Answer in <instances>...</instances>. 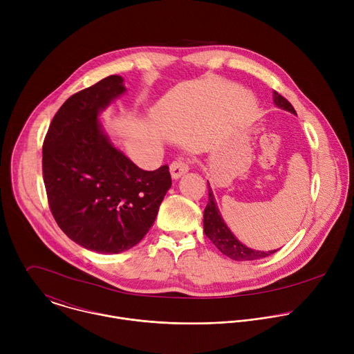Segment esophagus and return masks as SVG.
<instances>
[{"mask_svg": "<svg viewBox=\"0 0 354 354\" xmlns=\"http://www.w3.org/2000/svg\"><path fill=\"white\" fill-rule=\"evenodd\" d=\"M169 171H171V175L174 179H179L182 175H185L189 171V164L183 160H176L171 164Z\"/></svg>", "mask_w": 354, "mask_h": 354, "instance_id": "34e87169", "label": "esophagus"}]
</instances>
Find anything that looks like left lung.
<instances>
[{
    "mask_svg": "<svg viewBox=\"0 0 354 354\" xmlns=\"http://www.w3.org/2000/svg\"><path fill=\"white\" fill-rule=\"evenodd\" d=\"M273 100L279 108H281L284 111H288V112L295 115V111H294L292 105L288 102V100L284 96H281L276 91H273ZM207 186H209V201H207V206H206L205 214H203V228H205L206 236L217 246V249L221 252V254L231 258L232 261L245 262V261L263 259L266 257L273 255L274 252L279 250L277 249V250L262 252V250L250 249V248L245 246L243 243H241L232 235V232L228 230L224 220L221 218L218 207H217L216 201H214L212 187H210V185H207Z\"/></svg>",
    "mask_w": 354,
    "mask_h": 354,
    "instance_id": "8db88e82",
    "label": "left lung"
}]
</instances>
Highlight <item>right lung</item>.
<instances>
[{
    "instance_id": "obj_1",
    "label": "right lung",
    "mask_w": 354,
    "mask_h": 354,
    "mask_svg": "<svg viewBox=\"0 0 354 354\" xmlns=\"http://www.w3.org/2000/svg\"><path fill=\"white\" fill-rule=\"evenodd\" d=\"M126 91L109 75L70 96L43 141V180L57 225L97 254H120L153 227L172 185L168 165L144 171L113 147L97 115Z\"/></svg>"
}]
</instances>
